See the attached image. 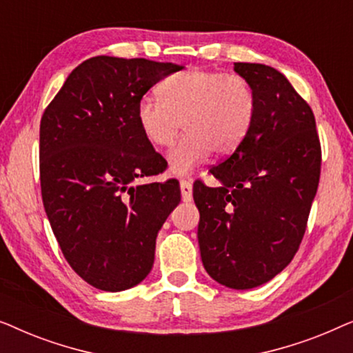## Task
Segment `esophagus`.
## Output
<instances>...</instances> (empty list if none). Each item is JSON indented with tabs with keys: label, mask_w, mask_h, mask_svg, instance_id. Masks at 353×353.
Segmentation results:
<instances>
[{
	"label": "esophagus",
	"mask_w": 353,
	"mask_h": 353,
	"mask_svg": "<svg viewBox=\"0 0 353 353\" xmlns=\"http://www.w3.org/2000/svg\"><path fill=\"white\" fill-rule=\"evenodd\" d=\"M180 190H181L183 202H191V199H192V183L190 180H181L180 181Z\"/></svg>",
	"instance_id": "obj_1"
}]
</instances>
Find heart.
<instances>
[{
	"mask_svg": "<svg viewBox=\"0 0 353 353\" xmlns=\"http://www.w3.org/2000/svg\"><path fill=\"white\" fill-rule=\"evenodd\" d=\"M159 97L143 96L137 123L154 148H168L183 125L186 134L167 156L173 175H188L214 151L228 156L248 137L257 99L244 77L207 69L173 74L159 86Z\"/></svg>",
	"mask_w": 353,
	"mask_h": 353,
	"instance_id": "heart-1",
	"label": "heart"
}]
</instances>
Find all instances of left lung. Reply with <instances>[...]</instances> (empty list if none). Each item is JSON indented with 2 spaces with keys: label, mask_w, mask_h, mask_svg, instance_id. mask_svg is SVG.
Returning a JSON list of instances; mask_svg holds the SVG:
<instances>
[{
  "label": "left lung",
  "mask_w": 353,
  "mask_h": 353,
  "mask_svg": "<svg viewBox=\"0 0 353 353\" xmlns=\"http://www.w3.org/2000/svg\"><path fill=\"white\" fill-rule=\"evenodd\" d=\"M257 108L238 149L192 186L199 209L201 259L216 283L252 289L291 263L307 228L320 181L321 148L313 112L281 72L236 62Z\"/></svg>",
  "instance_id": "obj_1"
}]
</instances>
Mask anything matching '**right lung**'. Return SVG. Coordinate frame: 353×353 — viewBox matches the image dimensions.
<instances>
[{
    "label": "right lung",
    "mask_w": 353,
    "mask_h": 353,
    "mask_svg": "<svg viewBox=\"0 0 353 353\" xmlns=\"http://www.w3.org/2000/svg\"><path fill=\"white\" fill-rule=\"evenodd\" d=\"M183 65L96 56L72 70L40 123L41 197L74 272L101 291L137 286L156 238L180 204L176 180L133 185L163 172L143 137L137 104Z\"/></svg>",
    "instance_id": "obj_1"
}]
</instances>
